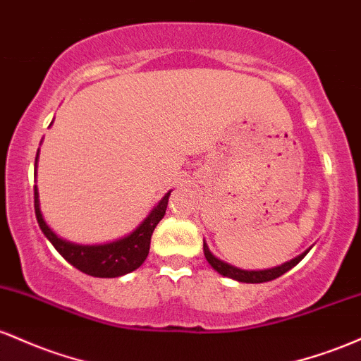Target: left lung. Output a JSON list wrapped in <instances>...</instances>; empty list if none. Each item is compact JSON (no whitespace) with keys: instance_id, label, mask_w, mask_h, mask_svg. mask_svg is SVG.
<instances>
[{"instance_id":"obj_1","label":"left lung","mask_w":361,"mask_h":361,"mask_svg":"<svg viewBox=\"0 0 361 361\" xmlns=\"http://www.w3.org/2000/svg\"><path fill=\"white\" fill-rule=\"evenodd\" d=\"M202 250H204L206 261L212 264V268L214 271H218V273L224 274V276H226V278L237 279V281H242V283H264V281H271V279H276L281 276V274H285L286 271H290L293 266H297L298 262H300L302 259L307 256V252H309V250H307V252L300 254L298 257L291 259V261L285 262V264H281V266H276V268L262 269V271H245V269L235 268V266L228 264V262L221 261V259L213 256L212 250H209V247L206 242H202Z\"/></svg>"}]
</instances>
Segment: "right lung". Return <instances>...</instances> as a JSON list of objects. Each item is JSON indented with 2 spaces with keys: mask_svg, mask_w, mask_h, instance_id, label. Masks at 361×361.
<instances>
[{
  "mask_svg": "<svg viewBox=\"0 0 361 361\" xmlns=\"http://www.w3.org/2000/svg\"><path fill=\"white\" fill-rule=\"evenodd\" d=\"M37 157H35V169H37ZM169 191L161 197L159 204L149 212V214L141 221L135 232H131L128 237L119 238V240L111 242V244L104 245H80L73 244V242L64 240L56 235L49 228V225L44 220L42 213H40L39 206V192L37 185L34 188V206H35V216H37V224L42 230L44 235L49 238V242L54 245V249L85 274H90L95 278H117L123 274L131 273L140 268L147 259L149 252V242H152V235L155 226L160 224L164 218L165 209L169 204Z\"/></svg>",
  "mask_w": 361,
  "mask_h": 361,
  "instance_id": "obj_1",
  "label": "right lung"
}]
</instances>
